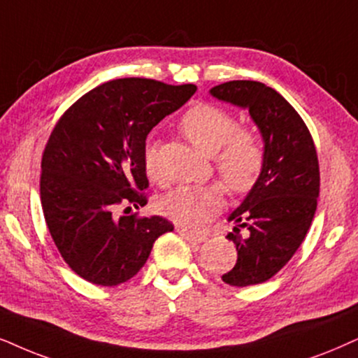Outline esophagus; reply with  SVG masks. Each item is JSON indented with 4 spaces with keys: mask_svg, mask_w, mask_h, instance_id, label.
<instances>
[{
    "mask_svg": "<svg viewBox=\"0 0 358 358\" xmlns=\"http://www.w3.org/2000/svg\"><path fill=\"white\" fill-rule=\"evenodd\" d=\"M176 231L180 233V236L185 238V239H187V241H189V243L198 244V243L203 241V236H200V234L189 233V231H187V229H182V228H178V229H176Z\"/></svg>",
    "mask_w": 358,
    "mask_h": 358,
    "instance_id": "esophagus-1",
    "label": "esophagus"
}]
</instances>
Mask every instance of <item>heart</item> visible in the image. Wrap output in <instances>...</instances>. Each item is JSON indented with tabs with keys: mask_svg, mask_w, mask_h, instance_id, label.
I'll return each instance as SVG.
<instances>
[{
	"mask_svg": "<svg viewBox=\"0 0 358 358\" xmlns=\"http://www.w3.org/2000/svg\"><path fill=\"white\" fill-rule=\"evenodd\" d=\"M180 130L198 150L213 155L226 187L233 193H248L259 182L266 165V152L259 135L250 129H236L229 112L196 103L180 119ZM143 170L153 182H160L155 140H147L142 152ZM223 192L216 185H183L162 198L158 206L166 218L188 229H200L223 208Z\"/></svg>",
	"mask_w": 358,
	"mask_h": 358,
	"instance_id": "heart-1",
	"label": "heart"
}]
</instances>
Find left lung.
Segmentation results:
<instances>
[{"mask_svg":"<svg viewBox=\"0 0 358 358\" xmlns=\"http://www.w3.org/2000/svg\"><path fill=\"white\" fill-rule=\"evenodd\" d=\"M210 94L248 108L264 142L259 182L228 218L236 223L226 238L236 244L238 261L221 275L229 286H252L278 274L309 231L320 187L317 152L296 108L266 84L229 80Z\"/></svg>","mask_w":358,"mask_h":358,"instance_id":"8db88e82","label":"left lung"}]
</instances>
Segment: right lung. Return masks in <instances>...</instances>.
Masks as SVG:
<instances>
[{"label": "right lung", "instance_id": "right-lung-1", "mask_svg": "<svg viewBox=\"0 0 358 358\" xmlns=\"http://www.w3.org/2000/svg\"><path fill=\"white\" fill-rule=\"evenodd\" d=\"M196 85L152 79L108 80L64 112L41 162V205L69 268L97 286H117L143 268L153 243L173 224L140 218L147 205L142 152L147 135L178 110ZM127 206V215L118 208Z\"/></svg>", "mask_w": 358, "mask_h": 358}]
</instances>
